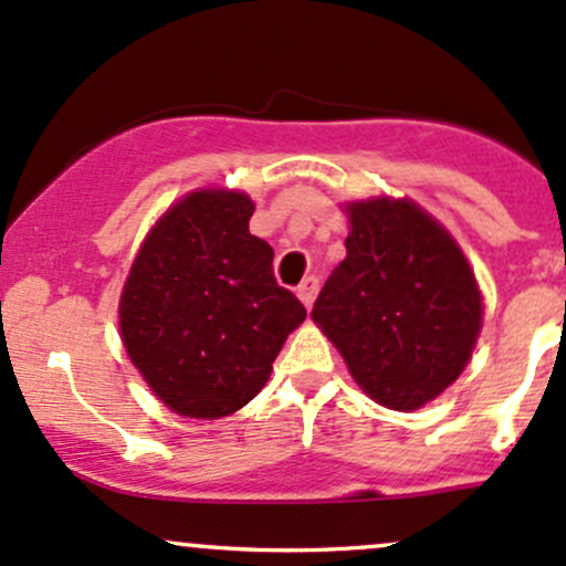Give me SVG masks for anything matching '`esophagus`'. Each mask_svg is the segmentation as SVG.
<instances>
[{
	"mask_svg": "<svg viewBox=\"0 0 566 566\" xmlns=\"http://www.w3.org/2000/svg\"><path fill=\"white\" fill-rule=\"evenodd\" d=\"M317 290H319V279L317 276H310V279H304V282H301L298 298H301V304L306 306V310H312V304H315Z\"/></svg>",
	"mask_w": 566,
	"mask_h": 566,
	"instance_id": "34e87169",
	"label": "esophagus"
}]
</instances>
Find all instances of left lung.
I'll use <instances>...</instances> for the list:
<instances>
[{
    "label": "left lung",
    "mask_w": 566,
    "mask_h": 566,
    "mask_svg": "<svg viewBox=\"0 0 566 566\" xmlns=\"http://www.w3.org/2000/svg\"><path fill=\"white\" fill-rule=\"evenodd\" d=\"M347 256L312 317L375 402L416 410L452 386L482 328V295L458 241L410 199L347 205Z\"/></svg>",
    "instance_id": "obj_1"
}]
</instances>
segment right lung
Listing matches in <instances>:
<instances>
[{"label":"right lung","mask_w":566,"mask_h":566,"mask_svg":"<svg viewBox=\"0 0 566 566\" xmlns=\"http://www.w3.org/2000/svg\"><path fill=\"white\" fill-rule=\"evenodd\" d=\"M251 213L241 191H191L156 221L119 295L130 361L188 419H219L254 399L306 319L276 284L273 249L249 232Z\"/></svg>","instance_id":"right-lung-1"}]
</instances>
